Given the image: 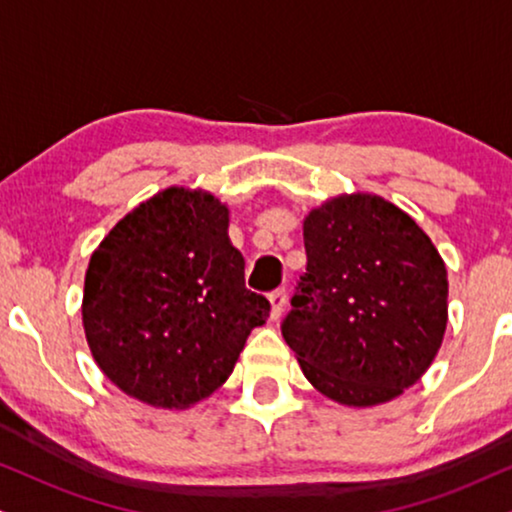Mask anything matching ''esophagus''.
<instances>
[{
  "mask_svg": "<svg viewBox=\"0 0 512 512\" xmlns=\"http://www.w3.org/2000/svg\"><path fill=\"white\" fill-rule=\"evenodd\" d=\"M286 302H288V295L286 290H274V293L269 295V304H271V319H281L283 309H286Z\"/></svg>",
  "mask_w": 512,
  "mask_h": 512,
  "instance_id": "esophagus-1",
  "label": "esophagus"
}]
</instances>
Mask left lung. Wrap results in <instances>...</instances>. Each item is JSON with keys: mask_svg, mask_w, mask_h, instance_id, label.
Segmentation results:
<instances>
[{"mask_svg": "<svg viewBox=\"0 0 512 512\" xmlns=\"http://www.w3.org/2000/svg\"><path fill=\"white\" fill-rule=\"evenodd\" d=\"M307 274L281 331L323 397L371 409L416 385L449 321L430 236L375 193H340L302 222Z\"/></svg>", "mask_w": 512, "mask_h": 512, "instance_id": "1", "label": "left lung"}]
</instances>
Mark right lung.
<instances>
[{
    "label": "right lung",
    "mask_w": 512,
    "mask_h": 512,
    "mask_svg": "<svg viewBox=\"0 0 512 512\" xmlns=\"http://www.w3.org/2000/svg\"><path fill=\"white\" fill-rule=\"evenodd\" d=\"M229 208L203 189L158 191L108 231L84 274L96 366L153 409L184 411L222 387L267 297L245 288Z\"/></svg>",
    "instance_id": "add662e5"
}]
</instances>
